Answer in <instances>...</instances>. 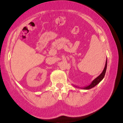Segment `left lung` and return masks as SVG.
Wrapping results in <instances>:
<instances>
[{"instance_id": "obj_1", "label": "left lung", "mask_w": 123, "mask_h": 123, "mask_svg": "<svg viewBox=\"0 0 123 123\" xmlns=\"http://www.w3.org/2000/svg\"><path fill=\"white\" fill-rule=\"evenodd\" d=\"M107 60L106 59V63H105V67H104V69L103 70V72L99 75L97 77V78H95L94 80H93L92 81V82L91 83V84H89L88 86L83 87H78L77 86H75V85H74L73 86L75 87H78L79 88H81L82 89H89L92 88L93 87H95V86L99 84V83L101 81L103 80L104 79V76H105V75L106 73V68H107Z\"/></svg>"}]
</instances>
